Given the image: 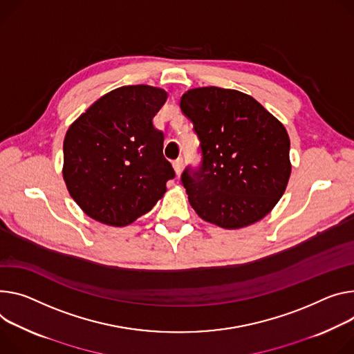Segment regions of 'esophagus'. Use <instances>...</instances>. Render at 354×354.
Masks as SVG:
<instances>
[{"mask_svg":"<svg viewBox=\"0 0 354 354\" xmlns=\"http://www.w3.org/2000/svg\"><path fill=\"white\" fill-rule=\"evenodd\" d=\"M174 169L176 172V175L179 176L182 174V169H183V158H178L174 160Z\"/></svg>","mask_w":354,"mask_h":354,"instance_id":"esophagus-1","label":"esophagus"}]
</instances>
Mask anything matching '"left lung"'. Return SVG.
I'll list each match as a JSON object with an SVG mask.
<instances>
[{"instance_id":"8db88e82","label":"left lung","mask_w":354,"mask_h":354,"mask_svg":"<svg viewBox=\"0 0 354 354\" xmlns=\"http://www.w3.org/2000/svg\"><path fill=\"white\" fill-rule=\"evenodd\" d=\"M201 144L199 167L180 180L190 206L223 229L245 227L271 212L291 175L285 127L251 95L199 87L180 99Z\"/></svg>"}]
</instances>
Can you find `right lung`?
Instances as JSON below:
<instances>
[{
    "mask_svg": "<svg viewBox=\"0 0 354 354\" xmlns=\"http://www.w3.org/2000/svg\"><path fill=\"white\" fill-rule=\"evenodd\" d=\"M167 93L145 84L118 87L83 113L63 142V179L91 218L127 226L148 213L175 171L164 156L153 117Z\"/></svg>",
    "mask_w": 354,
    "mask_h": 354,
    "instance_id": "1",
    "label": "right lung"
}]
</instances>
